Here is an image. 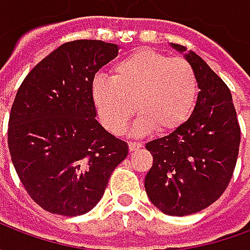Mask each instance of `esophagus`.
Instances as JSON below:
<instances>
[{"instance_id": "obj_1", "label": "esophagus", "mask_w": 250, "mask_h": 250, "mask_svg": "<svg viewBox=\"0 0 250 250\" xmlns=\"http://www.w3.org/2000/svg\"><path fill=\"white\" fill-rule=\"evenodd\" d=\"M128 147H130V151H136L142 147V142H130Z\"/></svg>"}]
</instances>
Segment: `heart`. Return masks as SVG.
<instances>
[{
	"label": "heart",
	"mask_w": 250,
	"mask_h": 250,
	"mask_svg": "<svg viewBox=\"0 0 250 250\" xmlns=\"http://www.w3.org/2000/svg\"><path fill=\"white\" fill-rule=\"evenodd\" d=\"M198 93L191 62L147 48L119 60L111 79H96L92 87L100 119L115 135L123 134L135 107L141 114L136 128L142 132L177 130L193 114Z\"/></svg>",
	"instance_id": "1"
}]
</instances>
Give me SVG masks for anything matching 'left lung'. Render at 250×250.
I'll return each mask as SVG.
<instances>
[{"mask_svg": "<svg viewBox=\"0 0 250 250\" xmlns=\"http://www.w3.org/2000/svg\"><path fill=\"white\" fill-rule=\"evenodd\" d=\"M186 59L199 84L193 114L171 134L146 145L154 158L145 178L147 195L165 214L178 217L201 211L222 195L234 173L241 141L229 87L194 52Z\"/></svg>", "mask_w": 250, "mask_h": 250, "instance_id": "left-lung-1", "label": "left lung"}]
</instances>
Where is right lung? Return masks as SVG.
<instances>
[{
	"label": "right lung",
	"instance_id": "obj_1",
	"mask_svg": "<svg viewBox=\"0 0 250 250\" xmlns=\"http://www.w3.org/2000/svg\"><path fill=\"white\" fill-rule=\"evenodd\" d=\"M116 44L76 40L42 59L21 83L9 115L8 146L21 184L53 214L88 213L102 199L127 143L96 120V72L118 56Z\"/></svg>",
	"mask_w": 250,
	"mask_h": 250
}]
</instances>
